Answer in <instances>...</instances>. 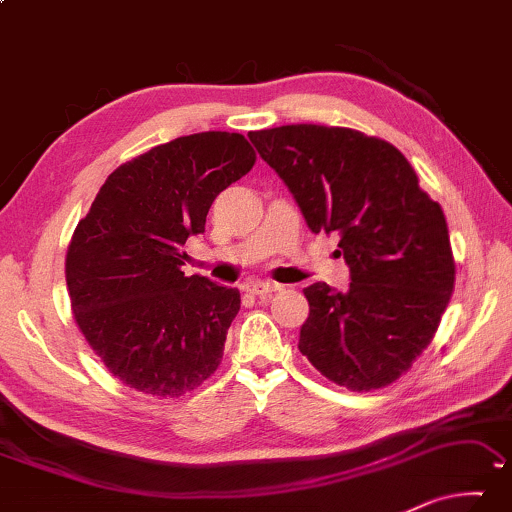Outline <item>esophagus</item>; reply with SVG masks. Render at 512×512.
<instances>
[{
  "label": "esophagus",
  "instance_id": "obj_1",
  "mask_svg": "<svg viewBox=\"0 0 512 512\" xmlns=\"http://www.w3.org/2000/svg\"><path fill=\"white\" fill-rule=\"evenodd\" d=\"M278 289H280L278 282H271V280H250V282H246V291H250L253 296H269Z\"/></svg>",
  "mask_w": 512,
  "mask_h": 512
}]
</instances>
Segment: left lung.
Listing matches in <instances>:
<instances>
[{
    "label": "left lung",
    "mask_w": 512,
    "mask_h": 512,
    "mask_svg": "<svg viewBox=\"0 0 512 512\" xmlns=\"http://www.w3.org/2000/svg\"><path fill=\"white\" fill-rule=\"evenodd\" d=\"M248 139L298 202L314 234L335 232L346 291L314 282L298 348L332 383H394L431 344L456 264L442 207L392 143L358 129L282 125Z\"/></svg>",
    "instance_id": "8db88e82"
}]
</instances>
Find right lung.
Returning a JSON list of instances; mask_svg holds the SVG:
<instances>
[{"mask_svg":"<svg viewBox=\"0 0 512 512\" xmlns=\"http://www.w3.org/2000/svg\"><path fill=\"white\" fill-rule=\"evenodd\" d=\"M255 159L241 134L180 136L113 170L79 221L66 257L70 305L125 385L182 396L221 364L239 289L186 278L182 246L205 232L218 193Z\"/></svg>","mask_w":512,"mask_h":512,"instance_id":"right-lung-1","label":"right lung"}]
</instances>
